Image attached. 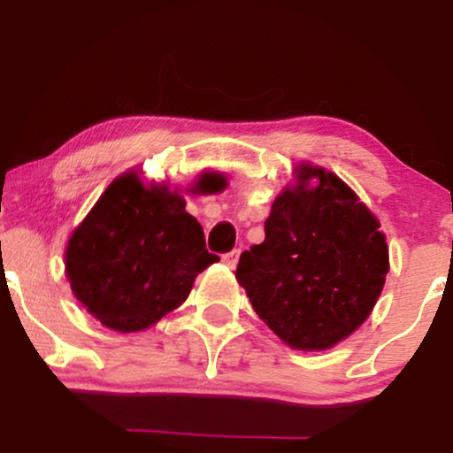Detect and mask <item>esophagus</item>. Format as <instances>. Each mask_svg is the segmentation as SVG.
<instances>
[{
    "mask_svg": "<svg viewBox=\"0 0 453 453\" xmlns=\"http://www.w3.org/2000/svg\"><path fill=\"white\" fill-rule=\"evenodd\" d=\"M238 257H241V251H238V249H234V251L226 253V256H223L221 259H223V264H226L227 268H234L238 264Z\"/></svg>",
    "mask_w": 453,
    "mask_h": 453,
    "instance_id": "34e87169",
    "label": "esophagus"
}]
</instances>
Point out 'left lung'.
<instances>
[{
  "instance_id": "obj_1",
  "label": "left lung",
  "mask_w": 453,
  "mask_h": 453,
  "mask_svg": "<svg viewBox=\"0 0 453 453\" xmlns=\"http://www.w3.org/2000/svg\"><path fill=\"white\" fill-rule=\"evenodd\" d=\"M296 180L273 202L266 238L242 253L236 279L280 341L330 349L371 315L389 270L388 244L339 176L303 164Z\"/></svg>"
}]
</instances>
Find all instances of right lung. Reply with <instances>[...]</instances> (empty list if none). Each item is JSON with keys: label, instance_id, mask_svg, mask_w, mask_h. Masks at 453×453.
<instances>
[{"label": "right lung", "instance_id": "obj_1", "mask_svg": "<svg viewBox=\"0 0 453 453\" xmlns=\"http://www.w3.org/2000/svg\"><path fill=\"white\" fill-rule=\"evenodd\" d=\"M226 176L206 173L191 191L215 194ZM217 256L202 226L165 185L144 187L138 173L108 185L65 249V274L78 303L117 332L153 326L185 303L197 274Z\"/></svg>", "mask_w": 453, "mask_h": 453}]
</instances>
